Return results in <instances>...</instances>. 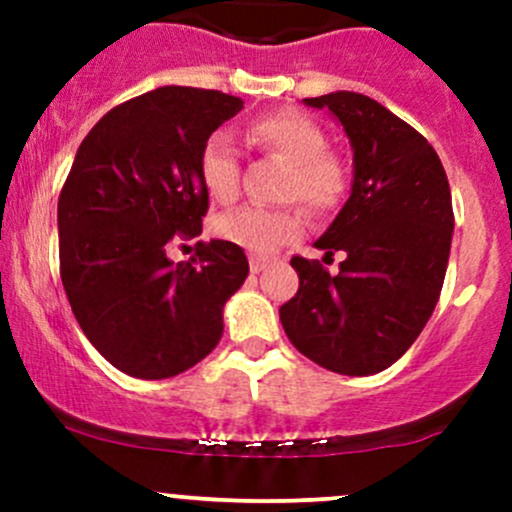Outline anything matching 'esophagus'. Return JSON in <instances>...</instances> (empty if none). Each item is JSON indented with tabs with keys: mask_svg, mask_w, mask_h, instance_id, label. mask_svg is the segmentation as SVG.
<instances>
[{
	"mask_svg": "<svg viewBox=\"0 0 512 512\" xmlns=\"http://www.w3.org/2000/svg\"><path fill=\"white\" fill-rule=\"evenodd\" d=\"M267 265H270V260H267V257H257V255L250 257V270L255 272V275H257V272L265 270Z\"/></svg>",
	"mask_w": 512,
	"mask_h": 512,
	"instance_id": "34e87169",
	"label": "esophagus"
}]
</instances>
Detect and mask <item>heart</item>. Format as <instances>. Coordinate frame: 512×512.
<instances>
[{
    "label": "heart",
    "instance_id": "obj_1",
    "mask_svg": "<svg viewBox=\"0 0 512 512\" xmlns=\"http://www.w3.org/2000/svg\"><path fill=\"white\" fill-rule=\"evenodd\" d=\"M247 146L287 163L280 198L299 200L317 218L344 203L349 173L344 160L327 148V133L302 111H275L255 118L242 131ZM198 173L215 203H232L240 193V156L225 133H213L200 148ZM304 215L299 208H240L220 215L215 232L255 255H270L297 237Z\"/></svg>",
    "mask_w": 512,
    "mask_h": 512
}]
</instances>
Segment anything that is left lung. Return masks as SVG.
<instances>
[{
    "label": "left lung",
    "instance_id": "obj_1",
    "mask_svg": "<svg viewBox=\"0 0 512 512\" xmlns=\"http://www.w3.org/2000/svg\"><path fill=\"white\" fill-rule=\"evenodd\" d=\"M329 108L354 148L347 205L314 242L342 250L337 275L292 257L299 289L280 307L289 342L314 364L347 376L384 371L416 342L441 297L453 235L446 170L431 143L354 91L304 98ZM324 257V260H327Z\"/></svg>",
    "mask_w": 512,
    "mask_h": 512
}]
</instances>
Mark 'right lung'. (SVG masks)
Instances as JSON below:
<instances>
[{"label":"right lung","mask_w":512,"mask_h":512,"mask_svg":"<svg viewBox=\"0 0 512 512\" xmlns=\"http://www.w3.org/2000/svg\"><path fill=\"white\" fill-rule=\"evenodd\" d=\"M242 98L160 86L118 103L76 151L59 195V272L71 312L98 354L136 379H168L223 337V307L250 265L240 245L175 240L203 232L208 190L200 148Z\"/></svg>","instance_id":"obj_1"}]
</instances>
